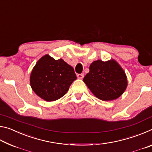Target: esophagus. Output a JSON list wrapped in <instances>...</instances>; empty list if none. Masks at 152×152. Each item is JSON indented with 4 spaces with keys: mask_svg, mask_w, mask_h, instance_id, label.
Masks as SVG:
<instances>
[{
    "mask_svg": "<svg viewBox=\"0 0 152 152\" xmlns=\"http://www.w3.org/2000/svg\"><path fill=\"white\" fill-rule=\"evenodd\" d=\"M77 77H78V78H79V79H82V78H83L84 74H77Z\"/></svg>",
    "mask_w": 152,
    "mask_h": 152,
    "instance_id": "1",
    "label": "esophagus"
}]
</instances>
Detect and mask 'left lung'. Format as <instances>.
Wrapping results in <instances>:
<instances>
[{
	"instance_id": "obj_1",
	"label": "left lung",
	"mask_w": 152,
	"mask_h": 152,
	"mask_svg": "<svg viewBox=\"0 0 152 152\" xmlns=\"http://www.w3.org/2000/svg\"><path fill=\"white\" fill-rule=\"evenodd\" d=\"M83 81L95 96L104 101H113L123 94L127 86V78L116 60H98L89 67Z\"/></svg>"
}]
</instances>
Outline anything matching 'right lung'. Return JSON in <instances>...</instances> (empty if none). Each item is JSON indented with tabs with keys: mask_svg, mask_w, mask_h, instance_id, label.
<instances>
[{
	"mask_svg": "<svg viewBox=\"0 0 152 152\" xmlns=\"http://www.w3.org/2000/svg\"><path fill=\"white\" fill-rule=\"evenodd\" d=\"M76 79L72 67L62 59L56 60L46 54L33 67L30 75V85L38 96L51 102L65 95Z\"/></svg>",
	"mask_w": 152,
	"mask_h": 152,
	"instance_id": "add662e5",
	"label": "right lung"
}]
</instances>
